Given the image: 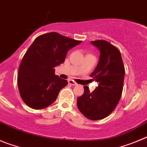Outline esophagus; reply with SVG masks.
<instances>
[{"label":"esophagus","instance_id":"esophagus-1","mask_svg":"<svg viewBox=\"0 0 147 147\" xmlns=\"http://www.w3.org/2000/svg\"><path fill=\"white\" fill-rule=\"evenodd\" d=\"M68 83H69V84H71V85H72V86H76L77 85L76 82L74 81L73 80H71V79H69V80H68Z\"/></svg>","mask_w":147,"mask_h":147}]
</instances>
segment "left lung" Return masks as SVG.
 I'll return each instance as SVG.
<instances>
[{
	"instance_id": "8db88e82",
	"label": "left lung",
	"mask_w": 147,
	"mask_h": 147,
	"mask_svg": "<svg viewBox=\"0 0 147 147\" xmlns=\"http://www.w3.org/2000/svg\"><path fill=\"white\" fill-rule=\"evenodd\" d=\"M100 51V59L90 76L99 86L92 92L84 86V93L78 97L77 105L82 114L90 120L109 116L121 99L125 78V67L119 50L105 40L92 41Z\"/></svg>"
}]
</instances>
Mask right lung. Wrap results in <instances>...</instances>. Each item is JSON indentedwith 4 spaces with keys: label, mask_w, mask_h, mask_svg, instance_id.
I'll return each mask as SVG.
<instances>
[{
    "label": "right lung",
    "mask_w": 147,
    "mask_h": 147,
    "mask_svg": "<svg viewBox=\"0 0 147 147\" xmlns=\"http://www.w3.org/2000/svg\"><path fill=\"white\" fill-rule=\"evenodd\" d=\"M56 32L39 36L22 58L18 85L21 98L28 106L40 110L51 105L67 80L55 75V67L63 64L69 50L80 44Z\"/></svg>",
    "instance_id": "obj_1"
}]
</instances>
